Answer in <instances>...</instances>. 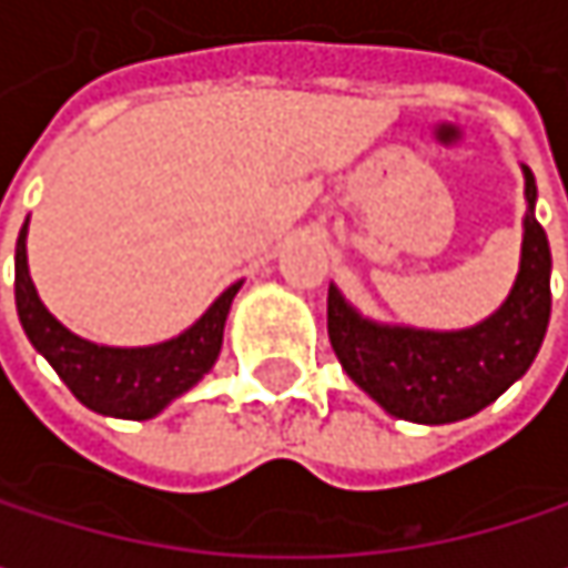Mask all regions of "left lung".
<instances>
[{
    "label": "left lung",
    "mask_w": 568,
    "mask_h": 568,
    "mask_svg": "<svg viewBox=\"0 0 568 568\" xmlns=\"http://www.w3.org/2000/svg\"><path fill=\"white\" fill-rule=\"evenodd\" d=\"M526 173V233L510 298L464 332L385 328L358 318L328 288V342L348 378L388 414L414 424L464 420L510 388L532 365L549 325V243L532 216L536 180Z\"/></svg>",
    "instance_id": "obj_1"
}]
</instances>
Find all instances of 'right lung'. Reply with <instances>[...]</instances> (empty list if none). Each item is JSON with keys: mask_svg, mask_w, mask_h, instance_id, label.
Instances as JSON below:
<instances>
[{"mask_svg": "<svg viewBox=\"0 0 568 568\" xmlns=\"http://www.w3.org/2000/svg\"><path fill=\"white\" fill-rule=\"evenodd\" d=\"M236 288L240 283L230 285L196 325L164 345L104 348L71 335L42 305L26 266V226L16 243V308L29 342L49 358L71 395L108 417L148 420L164 410L173 397L190 392L220 355L223 325Z\"/></svg>", "mask_w": 568, "mask_h": 568, "instance_id": "1", "label": "right lung"}]
</instances>
